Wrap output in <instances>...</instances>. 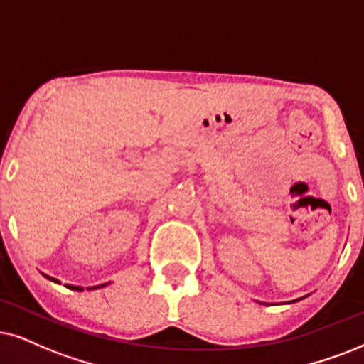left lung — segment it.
Segmentation results:
<instances>
[{
	"instance_id": "obj_1",
	"label": "left lung",
	"mask_w": 364,
	"mask_h": 364,
	"mask_svg": "<svg viewBox=\"0 0 364 364\" xmlns=\"http://www.w3.org/2000/svg\"><path fill=\"white\" fill-rule=\"evenodd\" d=\"M297 301H301V299H297ZM292 302H296V301H292Z\"/></svg>"
}]
</instances>
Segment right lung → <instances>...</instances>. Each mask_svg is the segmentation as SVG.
<instances>
[{
	"mask_svg": "<svg viewBox=\"0 0 364 364\" xmlns=\"http://www.w3.org/2000/svg\"><path fill=\"white\" fill-rule=\"evenodd\" d=\"M45 277H47V279H50V280H53V282H57V284H60L57 279H53V277H48V275H45ZM105 285H107V284H100V285H95V287H89V289H90V291H94V289H100V287H105ZM67 287H68V289H72V291H84V289H82V287H77V285H67Z\"/></svg>",
	"mask_w": 364,
	"mask_h": 364,
	"instance_id": "obj_1",
	"label": "right lung"
}]
</instances>
